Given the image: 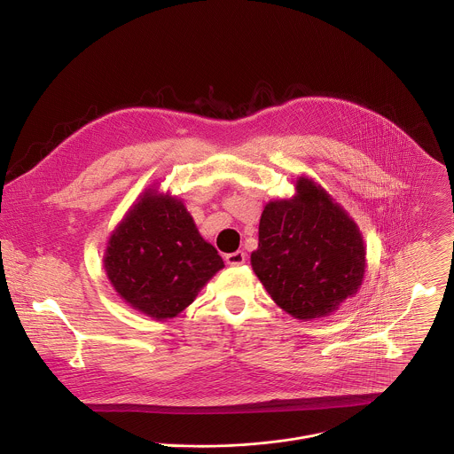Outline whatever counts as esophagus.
<instances>
[{
	"mask_svg": "<svg viewBox=\"0 0 454 454\" xmlns=\"http://www.w3.org/2000/svg\"><path fill=\"white\" fill-rule=\"evenodd\" d=\"M224 262L230 267H240L246 263V253L244 251H237V253H230L224 256Z\"/></svg>",
	"mask_w": 454,
	"mask_h": 454,
	"instance_id": "34e87169",
	"label": "esophagus"
}]
</instances>
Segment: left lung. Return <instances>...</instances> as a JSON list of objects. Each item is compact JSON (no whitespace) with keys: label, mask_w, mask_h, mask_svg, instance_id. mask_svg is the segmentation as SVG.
<instances>
[{"label":"left lung","mask_w":454,"mask_h":454,"mask_svg":"<svg viewBox=\"0 0 454 454\" xmlns=\"http://www.w3.org/2000/svg\"><path fill=\"white\" fill-rule=\"evenodd\" d=\"M289 201H270L260 221L253 270L273 301L298 319L333 312L362 286L358 226L314 182L300 179Z\"/></svg>","instance_id":"8db88e82"}]
</instances>
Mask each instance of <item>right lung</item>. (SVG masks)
<instances>
[{
  "mask_svg": "<svg viewBox=\"0 0 454 454\" xmlns=\"http://www.w3.org/2000/svg\"><path fill=\"white\" fill-rule=\"evenodd\" d=\"M224 267L184 203L147 192L110 237L105 270L115 291L140 312L176 317Z\"/></svg>",
  "mask_w": 454,
  "mask_h": 454,
  "instance_id": "1",
  "label": "right lung"
}]
</instances>
